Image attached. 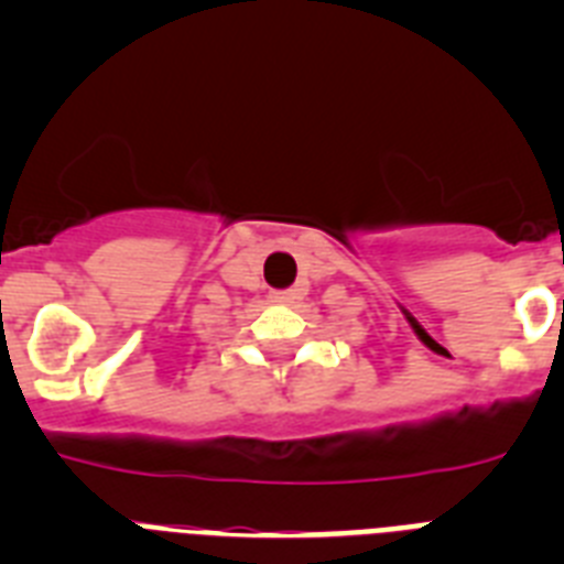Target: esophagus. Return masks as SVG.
<instances>
[{"label":"esophagus","instance_id":"esophagus-1","mask_svg":"<svg viewBox=\"0 0 564 564\" xmlns=\"http://www.w3.org/2000/svg\"><path fill=\"white\" fill-rule=\"evenodd\" d=\"M296 291H273L271 293V302H276V305H293L296 302Z\"/></svg>","mask_w":564,"mask_h":564}]
</instances>
